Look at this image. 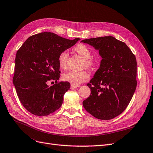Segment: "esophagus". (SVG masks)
Instances as JSON below:
<instances>
[{
    "label": "esophagus",
    "mask_w": 153,
    "mask_h": 153,
    "mask_svg": "<svg viewBox=\"0 0 153 153\" xmlns=\"http://www.w3.org/2000/svg\"><path fill=\"white\" fill-rule=\"evenodd\" d=\"M79 85H71V89H74V88H79Z\"/></svg>",
    "instance_id": "1"
}]
</instances>
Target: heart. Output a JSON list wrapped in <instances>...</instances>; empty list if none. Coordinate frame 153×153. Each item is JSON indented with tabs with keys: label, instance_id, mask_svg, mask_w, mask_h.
Instances as JSON below:
<instances>
[{
	"label": "heart",
	"instance_id": "1",
	"mask_svg": "<svg viewBox=\"0 0 153 153\" xmlns=\"http://www.w3.org/2000/svg\"><path fill=\"white\" fill-rule=\"evenodd\" d=\"M75 51L85 59L84 65L87 68L92 67L95 63L91 59V52L89 48L82 43H79L75 47ZM68 52L64 51L58 56V63L60 68L65 69L67 67L68 59ZM89 74L86 71H69L63 75V79L65 81L70 82L74 85H78L89 79Z\"/></svg>",
	"mask_w": 153,
	"mask_h": 153
}]
</instances>
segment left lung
<instances>
[{
	"mask_svg": "<svg viewBox=\"0 0 153 153\" xmlns=\"http://www.w3.org/2000/svg\"><path fill=\"white\" fill-rule=\"evenodd\" d=\"M81 42L98 50L102 58L99 69L87 84L91 94L82 105L98 119H112L126 110L136 90V58L124 42L111 36Z\"/></svg>",
	"mask_w": 153,
	"mask_h": 153,
	"instance_id": "1",
	"label": "left lung"
}]
</instances>
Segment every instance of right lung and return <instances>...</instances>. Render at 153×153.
I'll list each match as a JSON object with an SVG mask.
<instances>
[{"mask_svg":"<svg viewBox=\"0 0 153 153\" xmlns=\"http://www.w3.org/2000/svg\"><path fill=\"white\" fill-rule=\"evenodd\" d=\"M79 40L44 32L29 37L17 51L13 82L20 101L32 114L46 116L62 106L71 84L62 81L49 86V82L59 78L61 52Z\"/></svg>","mask_w":153,"mask_h":153,"instance_id":"1","label":"right lung"}]
</instances>
